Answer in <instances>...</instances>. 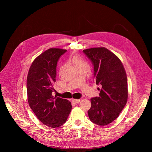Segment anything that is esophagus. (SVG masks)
Wrapping results in <instances>:
<instances>
[{
    "label": "esophagus",
    "instance_id": "1",
    "mask_svg": "<svg viewBox=\"0 0 152 152\" xmlns=\"http://www.w3.org/2000/svg\"><path fill=\"white\" fill-rule=\"evenodd\" d=\"M72 101H73V102H74L75 103H78L80 102V99H73Z\"/></svg>",
    "mask_w": 152,
    "mask_h": 152
}]
</instances>
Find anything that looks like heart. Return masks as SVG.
I'll use <instances>...</instances> for the list:
<instances>
[{
  "label": "heart",
  "instance_id": "heart-1",
  "mask_svg": "<svg viewBox=\"0 0 152 152\" xmlns=\"http://www.w3.org/2000/svg\"><path fill=\"white\" fill-rule=\"evenodd\" d=\"M72 62L73 64H74V65L76 68L79 67V66H88L87 62L86 61H84L83 59L79 57V56H75L73 58Z\"/></svg>",
  "mask_w": 152,
  "mask_h": 152
}]
</instances>
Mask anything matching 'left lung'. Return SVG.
<instances>
[{
    "label": "left lung",
    "mask_w": 152,
    "mask_h": 152,
    "mask_svg": "<svg viewBox=\"0 0 152 152\" xmlns=\"http://www.w3.org/2000/svg\"><path fill=\"white\" fill-rule=\"evenodd\" d=\"M94 65L96 84L101 85L99 97L91 99L87 113L90 121L106 126L118 117L128 98L127 79L122 61L115 54L104 47L83 50Z\"/></svg>",
    "instance_id": "left-lung-1"
}]
</instances>
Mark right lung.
Returning a JSON list of instances; mask_svg holds the SVG:
<instances>
[{
  "instance_id": "add662e5",
  "label": "right lung",
  "mask_w": 152,
  "mask_h": 152,
  "mask_svg": "<svg viewBox=\"0 0 152 152\" xmlns=\"http://www.w3.org/2000/svg\"><path fill=\"white\" fill-rule=\"evenodd\" d=\"M66 49L50 48L32 62L27 75V97L30 107L39 120L51 128L62 126L72 110L68 100L54 97L59 58Z\"/></svg>"
}]
</instances>
